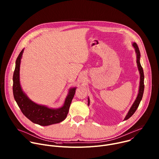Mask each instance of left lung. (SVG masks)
Instances as JSON below:
<instances>
[{
	"instance_id": "1",
	"label": "left lung",
	"mask_w": 159,
	"mask_h": 159,
	"mask_svg": "<svg viewBox=\"0 0 159 159\" xmlns=\"http://www.w3.org/2000/svg\"><path fill=\"white\" fill-rule=\"evenodd\" d=\"M133 46L134 47V49H135V52L136 53H137V63L138 65V68H139V70L140 72V89H139V94L138 96L136 99L135 101L134 102L133 104L132 105L131 107L130 108L129 111H128V114L126 115V116L125 118V120H126L128 119H129L133 114L134 113V112L136 111V110L137 109L140 101L142 99L143 97V91H144V74H143V68L141 66L140 62V52L139 50V48L138 47V45L136 43H134ZM89 100V99H88ZM88 103L89 104V100L88 101Z\"/></svg>"
}]
</instances>
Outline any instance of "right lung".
I'll return each mask as SVG.
<instances>
[{"label":"right lung","instance_id":"obj_1","mask_svg":"<svg viewBox=\"0 0 159 159\" xmlns=\"http://www.w3.org/2000/svg\"><path fill=\"white\" fill-rule=\"evenodd\" d=\"M23 51L22 50L16 61L12 86L14 98L20 111L30 121L41 126H48L63 121L69 112L76 88L70 90L63 106L59 109H50L31 101L22 90L19 82V67Z\"/></svg>","mask_w":159,"mask_h":159}]
</instances>
